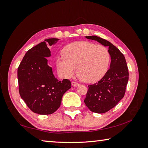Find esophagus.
<instances>
[{
  "label": "esophagus",
  "instance_id": "obj_1",
  "mask_svg": "<svg viewBox=\"0 0 148 148\" xmlns=\"http://www.w3.org/2000/svg\"><path fill=\"white\" fill-rule=\"evenodd\" d=\"M72 85L73 86H77L79 85V84L78 83H76V82H74V81H72Z\"/></svg>",
  "mask_w": 148,
  "mask_h": 148
}]
</instances>
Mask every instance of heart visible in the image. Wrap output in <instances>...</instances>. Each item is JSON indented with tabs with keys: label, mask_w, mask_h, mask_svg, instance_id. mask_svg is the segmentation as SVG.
Segmentation results:
<instances>
[{
	"label": "heart",
	"mask_w": 148,
	"mask_h": 148,
	"mask_svg": "<svg viewBox=\"0 0 148 148\" xmlns=\"http://www.w3.org/2000/svg\"><path fill=\"white\" fill-rule=\"evenodd\" d=\"M111 56L108 48L87 41L69 44L64 49V55L56 56L58 70L67 78L77 75L85 82L100 80L108 70Z\"/></svg>",
	"instance_id": "heart-1"
}]
</instances>
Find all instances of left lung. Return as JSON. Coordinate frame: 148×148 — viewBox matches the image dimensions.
Returning a JSON list of instances; mask_svg holds the SVG:
<instances>
[{
  "instance_id": "obj_1",
  "label": "left lung",
  "mask_w": 148,
  "mask_h": 148,
  "mask_svg": "<svg viewBox=\"0 0 148 148\" xmlns=\"http://www.w3.org/2000/svg\"><path fill=\"white\" fill-rule=\"evenodd\" d=\"M109 47L110 68L98 82L88 85L84 102L91 111L104 113L114 108L123 98L128 81V69L123 53L108 40L96 36H86Z\"/></svg>"
}]
</instances>
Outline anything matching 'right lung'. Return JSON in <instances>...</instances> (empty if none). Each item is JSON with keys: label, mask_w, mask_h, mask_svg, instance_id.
<instances>
[{"label": "right lung", "mask_w": 148, "mask_h": 148, "mask_svg": "<svg viewBox=\"0 0 148 148\" xmlns=\"http://www.w3.org/2000/svg\"><path fill=\"white\" fill-rule=\"evenodd\" d=\"M59 39H45L30 49L18 68L19 92L21 99L32 112L51 114L61 104L64 94L71 88L67 79L58 81L46 57L51 56L49 47Z\"/></svg>", "instance_id": "1"}]
</instances>
